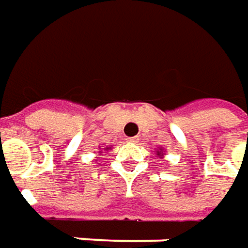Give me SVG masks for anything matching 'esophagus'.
I'll return each mask as SVG.
<instances>
[{
	"label": "esophagus",
	"mask_w": 248,
	"mask_h": 248,
	"mask_svg": "<svg viewBox=\"0 0 248 248\" xmlns=\"http://www.w3.org/2000/svg\"><path fill=\"white\" fill-rule=\"evenodd\" d=\"M138 140H139L138 138H129V139H128V141H129V143H136Z\"/></svg>",
	"instance_id": "34e87169"
}]
</instances>
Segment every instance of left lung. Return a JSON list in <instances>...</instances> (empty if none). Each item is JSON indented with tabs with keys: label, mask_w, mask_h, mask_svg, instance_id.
Here are the masks:
<instances>
[{
	"label": "left lung",
	"mask_w": 248,
	"mask_h": 248,
	"mask_svg": "<svg viewBox=\"0 0 248 248\" xmlns=\"http://www.w3.org/2000/svg\"><path fill=\"white\" fill-rule=\"evenodd\" d=\"M156 155L157 156L163 155V149H157V151H156Z\"/></svg>",
	"instance_id": "obj_1"
}]
</instances>
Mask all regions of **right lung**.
Here are the masks:
<instances>
[{"label":"right lung","instance_id":"add662e5","mask_svg":"<svg viewBox=\"0 0 248 248\" xmlns=\"http://www.w3.org/2000/svg\"><path fill=\"white\" fill-rule=\"evenodd\" d=\"M100 152H101V151H100Z\"/></svg>","mask_w":248,"mask_h":248}]
</instances>
